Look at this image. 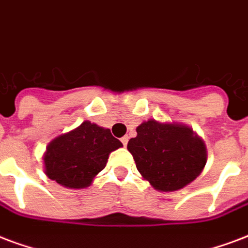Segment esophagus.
Returning <instances> with one entry per match:
<instances>
[{
    "instance_id": "34e87169",
    "label": "esophagus",
    "mask_w": 248,
    "mask_h": 248,
    "mask_svg": "<svg viewBox=\"0 0 248 248\" xmlns=\"http://www.w3.org/2000/svg\"><path fill=\"white\" fill-rule=\"evenodd\" d=\"M128 136H124V137H122V139H120V141H122L123 142V145H124V146H126V144H128Z\"/></svg>"
}]
</instances>
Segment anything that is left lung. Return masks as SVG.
Returning a JSON list of instances; mask_svg holds the SVG:
<instances>
[{
	"instance_id": "1",
	"label": "left lung",
	"mask_w": 248,
	"mask_h": 248,
	"mask_svg": "<svg viewBox=\"0 0 248 248\" xmlns=\"http://www.w3.org/2000/svg\"><path fill=\"white\" fill-rule=\"evenodd\" d=\"M136 132L126 148L140 174L157 191H179L204 170L208 158L205 142L191 126L149 119Z\"/></svg>"
}]
</instances>
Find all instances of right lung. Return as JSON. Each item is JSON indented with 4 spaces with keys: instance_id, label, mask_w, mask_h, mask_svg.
Listing matches in <instances>:
<instances>
[{
    "instance_id": "right-lung-1",
    "label": "right lung",
    "mask_w": 248,
    "mask_h": 248,
    "mask_svg": "<svg viewBox=\"0 0 248 248\" xmlns=\"http://www.w3.org/2000/svg\"><path fill=\"white\" fill-rule=\"evenodd\" d=\"M122 146L109 129L85 120L48 144L43 155L44 172L62 187L86 188L106 167L109 154Z\"/></svg>"
}]
</instances>
